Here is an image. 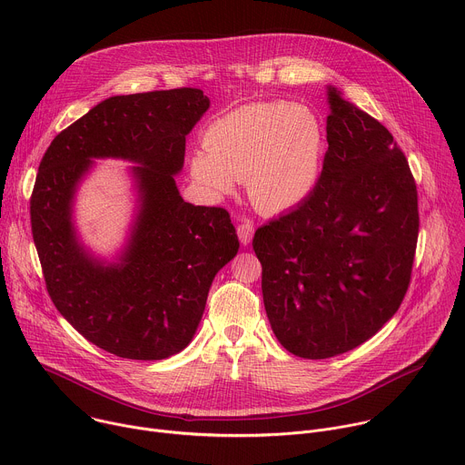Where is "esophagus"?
Wrapping results in <instances>:
<instances>
[{
	"label": "esophagus",
	"mask_w": 465,
	"mask_h": 465,
	"mask_svg": "<svg viewBox=\"0 0 465 465\" xmlns=\"http://www.w3.org/2000/svg\"><path fill=\"white\" fill-rule=\"evenodd\" d=\"M237 235H239V241H241L242 244H248V242L252 241V237H253V223L248 221V219H244V221L237 226Z\"/></svg>",
	"instance_id": "34e87169"
}]
</instances>
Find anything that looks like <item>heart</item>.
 <instances>
[{
  "label": "heart",
  "instance_id": "obj_1",
  "mask_svg": "<svg viewBox=\"0 0 465 465\" xmlns=\"http://www.w3.org/2000/svg\"><path fill=\"white\" fill-rule=\"evenodd\" d=\"M204 152L191 160L194 180L215 194L248 182L252 203L264 213L302 204L311 194L322 156L316 117L294 103H253L215 119Z\"/></svg>",
  "mask_w": 465,
  "mask_h": 465
}]
</instances>
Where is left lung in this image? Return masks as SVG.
<instances>
[{"label":"left lung","mask_w":465,"mask_h":465,"mask_svg":"<svg viewBox=\"0 0 465 465\" xmlns=\"http://www.w3.org/2000/svg\"><path fill=\"white\" fill-rule=\"evenodd\" d=\"M329 104L316 185L252 241L274 335L303 359L346 353L395 314L420 232L416 180L388 128L335 88Z\"/></svg>","instance_id":"1"}]
</instances>
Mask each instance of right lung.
Wrapping results in <instances>:
<instances>
[{"label": "right lung", "instance_id": "1", "mask_svg": "<svg viewBox=\"0 0 465 465\" xmlns=\"http://www.w3.org/2000/svg\"><path fill=\"white\" fill-rule=\"evenodd\" d=\"M198 88L115 95L64 128L47 147L31 194V230L45 289L79 333L123 359L182 351L203 318L215 274L237 253L224 208L193 206L174 174L185 136L208 110ZM140 163L143 212L124 262L103 268L78 246L71 201L92 157Z\"/></svg>", "mask_w": 465, "mask_h": 465}]
</instances>
